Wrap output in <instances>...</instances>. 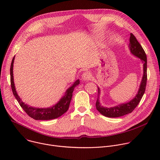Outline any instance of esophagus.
<instances>
[{
  "label": "esophagus",
  "mask_w": 160,
  "mask_h": 160,
  "mask_svg": "<svg viewBox=\"0 0 160 160\" xmlns=\"http://www.w3.org/2000/svg\"><path fill=\"white\" fill-rule=\"evenodd\" d=\"M82 78L83 81H88L91 79V75L88 72H84L82 74Z\"/></svg>",
  "instance_id": "34e87169"
}]
</instances>
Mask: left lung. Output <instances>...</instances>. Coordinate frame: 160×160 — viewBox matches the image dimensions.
<instances>
[{"instance_id": "1", "label": "left lung", "mask_w": 160, "mask_h": 160, "mask_svg": "<svg viewBox=\"0 0 160 160\" xmlns=\"http://www.w3.org/2000/svg\"><path fill=\"white\" fill-rule=\"evenodd\" d=\"M128 48L131 54L135 57L139 58L143 63V76L139 88L135 97L130 101L120 104L113 107L107 108L102 106L100 103L99 95L101 93V90L98 87V97L96 104V109L101 114L106 117L117 118L132 112L136 106L139 104L145 92L147 82V57L141 44L132 33H130Z\"/></svg>"}]
</instances>
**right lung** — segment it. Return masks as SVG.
I'll return each instance as SVG.
<instances>
[{"mask_svg": "<svg viewBox=\"0 0 160 160\" xmlns=\"http://www.w3.org/2000/svg\"><path fill=\"white\" fill-rule=\"evenodd\" d=\"M14 56L10 68V75H11V85L13 94L18 102H19L21 107L28 114V116L36 120H49L57 118L64 112H66L68 108L72 98L73 92L74 88L80 83V80H77L73 85L68 88L65 92L64 96H63L61 99L54 106L46 108H39L30 106L22 101L19 96H18L14 85V77H13V65L14 61Z\"/></svg>", "mask_w": 160, "mask_h": 160, "instance_id": "1", "label": "right lung"}]
</instances>
